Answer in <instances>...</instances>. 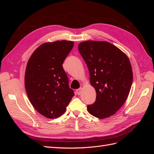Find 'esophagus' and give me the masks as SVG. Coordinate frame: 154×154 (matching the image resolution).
<instances>
[{
  "label": "esophagus",
  "instance_id": "1",
  "mask_svg": "<svg viewBox=\"0 0 154 154\" xmlns=\"http://www.w3.org/2000/svg\"><path fill=\"white\" fill-rule=\"evenodd\" d=\"M82 92V88H78V89H76V93H77L78 95H80Z\"/></svg>",
  "mask_w": 154,
  "mask_h": 154
}]
</instances>
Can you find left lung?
Here are the masks:
<instances>
[{
    "label": "left lung",
    "mask_w": 154,
    "mask_h": 154,
    "mask_svg": "<svg viewBox=\"0 0 154 154\" xmlns=\"http://www.w3.org/2000/svg\"><path fill=\"white\" fill-rule=\"evenodd\" d=\"M78 50L96 92L95 102L87 105L88 112L100 119L109 118L122 107L130 92L133 74L129 59L107 42H83Z\"/></svg>",
    "instance_id": "left-lung-1"
}]
</instances>
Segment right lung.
I'll use <instances>...</instances> for the list:
<instances>
[{
  "mask_svg": "<svg viewBox=\"0 0 154 154\" xmlns=\"http://www.w3.org/2000/svg\"><path fill=\"white\" fill-rule=\"evenodd\" d=\"M74 46L62 40L42 44L32 54L27 64L25 88L34 108L45 117L62 115L74 93L62 64Z\"/></svg>",
  "mask_w": 154,
  "mask_h": 154,
  "instance_id": "right-lung-1",
  "label": "right lung"
}]
</instances>
